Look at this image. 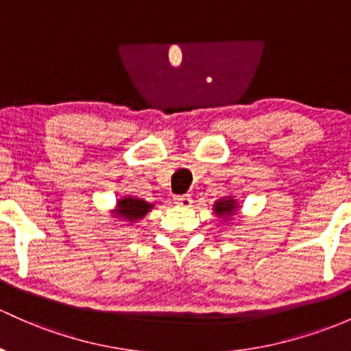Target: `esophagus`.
<instances>
[{
  "mask_svg": "<svg viewBox=\"0 0 351 351\" xmlns=\"http://www.w3.org/2000/svg\"><path fill=\"white\" fill-rule=\"evenodd\" d=\"M174 202L177 206L191 207L192 206V197L189 194H177V195H174Z\"/></svg>",
  "mask_w": 351,
  "mask_h": 351,
  "instance_id": "esophagus-1",
  "label": "esophagus"
}]
</instances>
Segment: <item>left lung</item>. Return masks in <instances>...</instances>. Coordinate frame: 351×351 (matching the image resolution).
Masks as SVG:
<instances>
[{
  "instance_id": "1",
  "label": "left lung",
  "mask_w": 351,
  "mask_h": 351,
  "mask_svg": "<svg viewBox=\"0 0 351 351\" xmlns=\"http://www.w3.org/2000/svg\"><path fill=\"white\" fill-rule=\"evenodd\" d=\"M236 202L231 201V199H224V201L217 202L216 204V213L219 214V216H224V214H232L236 209Z\"/></svg>"
}]
</instances>
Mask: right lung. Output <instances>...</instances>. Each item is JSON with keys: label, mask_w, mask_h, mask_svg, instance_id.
<instances>
[{"label": "right lung", "mask_w": 351, "mask_h": 351, "mask_svg": "<svg viewBox=\"0 0 351 351\" xmlns=\"http://www.w3.org/2000/svg\"><path fill=\"white\" fill-rule=\"evenodd\" d=\"M150 204H147L145 201L142 199H132V197H125L122 201H119V213L120 216H123L125 219L135 221L144 217L147 213H149Z\"/></svg>", "instance_id": "add662e5"}]
</instances>
